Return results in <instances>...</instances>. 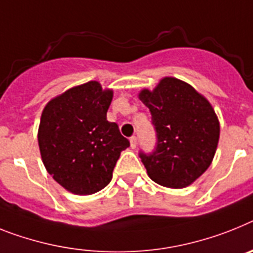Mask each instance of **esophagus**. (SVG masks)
<instances>
[{"mask_svg":"<svg viewBox=\"0 0 253 253\" xmlns=\"http://www.w3.org/2000/svg\"><path fill=\"white\" fill-rule=\"evenodd\" d=\"M136 145H137L136 136H131L130 137V146L132 148V149H135V148H136Z\"/></svg>","mask_w":253,"mask_h":253,"instance_id":"34e87169","label":"esophagus"}]
</instances>
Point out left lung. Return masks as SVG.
<instances>
[{"instance_id": "8db88e82", "label": "left lung", "mask_w": 253, "mask_h": 253, "mask_svg": "<svg viewBox=\"0 0 253 253\" xmlns=\"http://www.w3.org/2000/svg\"><path fill=\"white\" fill-rule=\"evenodd\" d=\"M139 99L149 108L157 132L156 150L140 153L148 176L159 185L182 189L202 176L212 163L220 137L215 109L194 87L163 77Z\"/></svg>"}]
</instances>
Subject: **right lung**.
Listing matches in <instances>:
<instances>
[{
  "instance_id": "1",
  "label": "right lung",
  "mask_w": 253,
  "mask_h": 253,
  "mask_svg": "<svg viewBox=\"0 0 253 253\" xmlns=\"http://www.w3.org/2000/svg\"><path fill=\"white\" fill-rule=\"evenodd\" d=\"M113 90L90 81L52 97L42 110L38 146L44 169L65 190L90 195L108 185L130 146L107 120Z\"/></svg>"
}]
</instances>
